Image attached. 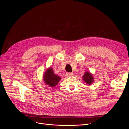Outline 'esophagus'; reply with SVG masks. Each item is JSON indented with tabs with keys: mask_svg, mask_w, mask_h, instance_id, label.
Here are the masks:
<instances>
[{
	"mask_svg": "<svg viewBox=\"0 0 129 129\" xmlns=\"http://www.w3.org/2000/svg\"><path fill=\"white\" fill-rule=\"evenodd\" d=\"M66 75L67 77H71L73 75V73H71V72H67L66 73Z\"/></svg>",
	"mask_w": 129,
	"mask_h": 129,
	"instance_id": "esophagus-1",
	"label": "esophagus"
}]
</instances>
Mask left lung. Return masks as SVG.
<instances>
[{
    "label": "left lung",
    "mask_w": 129,
    "mask_h": 129,
    "mask_svg": "<svg viewBox=\"0 0 129 129\" xmlns=\"http://www.w3.org/2000/svg\"><path fill=\"white\" fill-rule=\"evenodd\" d=\"M83 80L88 84H91L93 81V77L89 72H86L83 76Z\"/></svg>",
    "instance_id": "obj_1"
}]
</instances>
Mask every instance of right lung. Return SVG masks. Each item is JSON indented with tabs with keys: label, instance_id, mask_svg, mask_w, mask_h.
I'll use <instances>...</instances> for the list:
<instances>
[{
	"label": "right lung",
	"instance_id": "right-lung-1",
	"mask_svg": "<svg viewBox=\"0 0 129 129\" xmlns=\"http://www.w3.org/2000/svg\"><path fill=\"white\" fill-rule=\"evenodd\" d=\"M60 78L54 74L52 69L47 70L44 75V81L50 87L55 86L58 83Z\"/></svg>",
	"mask_w": 129,
	"mask_h": 129
}]
</instances>
